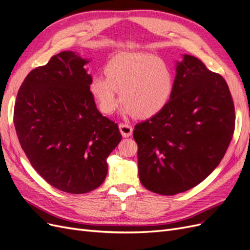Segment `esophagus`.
I'll return each instance as SVG.
<instances>
[{
  "instance_id": "obj_1",
  "label": "esophagus",
  "mask_w": 250,
  "mask_h": 250,
  "mask_svg": "<svg viewBox=\"0 0 250 250\" xmlns=\"http://www.w3.org/2000/svg\"><path fill=\"white\" fill-rule=\"evenodd\" d=\"M119 131L122 133L123 137L127 138L133 134V127L127 124H119Z\"/></svg>"
}]
</instances>
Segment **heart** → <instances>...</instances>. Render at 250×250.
<instances>
[{"mask_svg": "<svg viewBox=\"0 0 250 250\" xmlns=\"http://www.w3.org/2000/svg\"><path fill=\"white\" fill-rule=\"evenodd\" d=\"M105 76L92 78L89 91L104 114L113 113L120 101L125 112L149 118L168 105L175 87L170 64L148 53H120L105 67Z\"/></svg>", "mask_w": 250, "mask_h": 250, "instance_id": "heart-1", "label": "heart"}]
</instances>
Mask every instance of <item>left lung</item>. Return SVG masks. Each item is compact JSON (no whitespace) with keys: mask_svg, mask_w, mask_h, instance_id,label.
<instances>
[{"mask_svg":"<svg viewBox=\"0 0 250 250\" xmlns=\"http://www.w3.org/2000/svg\"><path fill=\"white\" fill-rule=\"evenodd\" d=\"M182 57L168 105L136 125L133 133L141 183L165 196L188 190L207 178L223 160L235 128L226 80L199 59Z\"/></svg>","mask_w":250,"mask_h":250,"instance_id":"left-lung-1","label":"left lung"}]
</instances>
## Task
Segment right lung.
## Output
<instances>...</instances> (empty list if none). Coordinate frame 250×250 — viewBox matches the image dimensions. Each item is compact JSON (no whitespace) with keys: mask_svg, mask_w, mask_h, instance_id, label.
I'll use <instances>...</instances> for the list:
<instances>
[{"mask_svg":"<svg viewBox=\"0 0 250 250\" xmlns=\"http://www.w3.org/2000/svg\"><path fill=\"white\" fill-rule=\"evenodd\" d=\"M87 62L73 51L54 55L27 74L14 106L16 134L33 168L50 186L77 195L104 182L106 160L122 140L90 95Z\"/></svg>","mask_w":250,"mask_h":250,"instance_id":"right-lung-1","label":"right lung"}]
</instances>
